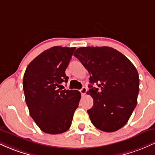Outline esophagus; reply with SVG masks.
I'll return each instance as SVG.
<instances>
[{"label":"esophagus","mask_w":155,"mask_h":155,"mask_svg":"<svg viewBox=\"0 0 155 155\" xmlns=\"http://www.w3.org/2000/svg\"><path fill=\"white\" fill-rule=\"evenodd\" d=\"M79 91H80V92H81V95L84 96V95H85V94H86L87 91V89L86 87H82V88L81 89V90H79Z\"/></svg>","instance_id":"1"}]
</instances>
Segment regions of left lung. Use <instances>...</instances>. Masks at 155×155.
<instances>
[{"instance_id":"8db88e82","label":"left lung","mask_w":155,"mask_h":155,"mask_svg":"<svg viewBox=\"0 0 155 155\" xmlns=\"http://www.w3.org/2000/svg\"><path fill=\"white\" fill-rule=\"evenodd\" d=\"M74 56L90 74L93 106L87 110L96 128L114 132L127 122L137 105L139 76L128 58L108 47H80Z\"/></svg>"}]
</instances>
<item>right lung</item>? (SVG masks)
I'll list each match as a JSON object with an SVG mask.
<instances>
[{
	"label": "right lung",
	"mask_w": 155,
	"mask_h": 155,
	"mask_svg": "<svg viewBox=\"0 0 155 155\" xmlns=\"http://www.w3.org/2000/svg\"><path fill=\"white\" fill-rule=\"evenodd\" d=\"M76 47H53L41 53L27 67L23 90L30 114L39 128L49 134H60L70 128L81 93L63 90L67 68Z\"/></svg>",
	"instance_id": "add662e5"
}]
</instances>
